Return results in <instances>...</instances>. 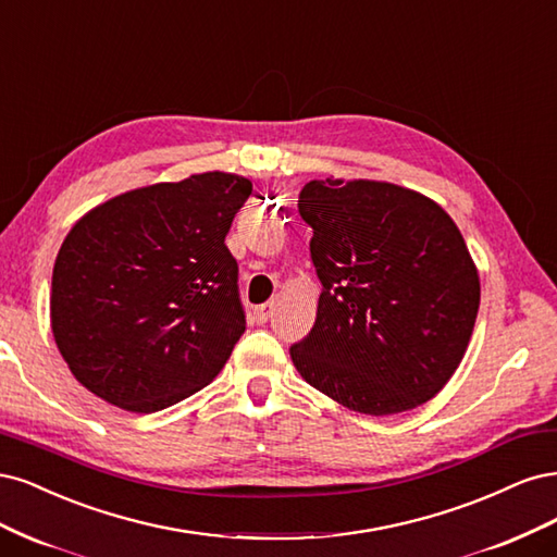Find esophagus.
Wrapping results in <instances>:
<instances>
[{"label":"esophagus","instance_id":"1","mask_svg":"<svg viewBox=\"0 0 557 557\" xmlns=\"http://www.w3.org/2000/svg\"><path fill=\"white\" fill-rule=\"evenodd\" d=\"M273 312H275V302L273 300L271 302H263V305H259V308L255 310V319L259 321V324H265V321L273 317Z\"/></svg>","mask_w":557,"mask_h":557}]
</instances>
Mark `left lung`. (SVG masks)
Wrapping results in <instances>:
<instances>
[{"label": "left lung", "instance_id": "8db88e82", "mask_svg": "<svg viewBox=\"0 0 557 557\" xmlns=\"http://www.w3.org/2000/svg\"><path fill=\"white\" fill-rule=\"evenodd\" d=\"M321 282L317 319L289 354L310 386L358 414L435 398L468 351L476 265L428 196L376 181H310L298 196Z\"/></svg>", "mask_w": 557, "mask_h": 557}]
</instances>
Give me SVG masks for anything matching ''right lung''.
<instances>
[{"instance_id":"right-lung-1","label":"right lung","mask_w":557,"mask_h":557,"mask_svg":"<svg viewBox=\"0 0 557 557\" xmlns=\"http://www.w3.org/2000/svg\"><path fill=\"white\" fill-rule=\"evenodd\" d=\"M249 194L243 175L196 173L124 191L66 233L50 326L87 391L152 414L218 376L245 333L224 238Z\"/></svg>"}]
</instances>
